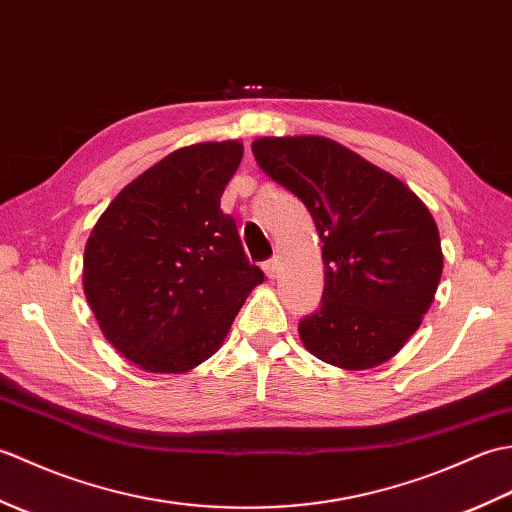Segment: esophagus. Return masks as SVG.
I'll list each match as a JSON object with an SVG mask.
<instances>
[{
  "label": "esophagus",
  "mask_w": 512,
  "mask_h": 512,
  "mask_svg": "<svg viewBox=\"0 0 512 512\" xmlns=\"http://www.w3.org/2000/svg\"><path fill=\"white\" fill-rule=\"evenodd\" d=\"M277 270H279V259H277V257H273V259H268V262H264V273H266L270 279L277 277Z\"/></svg>",
  "instance_id": "34e87169"
}]
</instances>
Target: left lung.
<instances>
[{
  "mask_svg": "<svg viewBox=\"0 0 512 512\" xmlns=\"http://www.w3.org/2000/svg\"><path fill=\"white\" fill-rule=\"evenodd\" d=\"M257 165L306 204L323 242L321 308L299 321L306 350L369 369L420 328L442 277L438 226L391 173L323 136L257 138Z\"/></svg>",
  "mask_w": 512,
  "mask_h": 512,
  "instance_id": "obj_1",
  "label": "left lung"
}]
</instances>
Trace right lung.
<instances>
[{"label":"right lung","instance_id":"right-lung-1","mask_svg":"<svg viewBox=\"0 0 512 512\" xmlns=\"http://www.w3.org/2000/svg\"><path fill=\"white\" fill-rule=\"evenodd\" d=\"M242 154L237 140L173 151L129 182L92 228L85 297L105 339L145 372L204 363L264 281L220 209Z\"/></svg>","mask_w":512,"mask_h":512}]
</instances>
